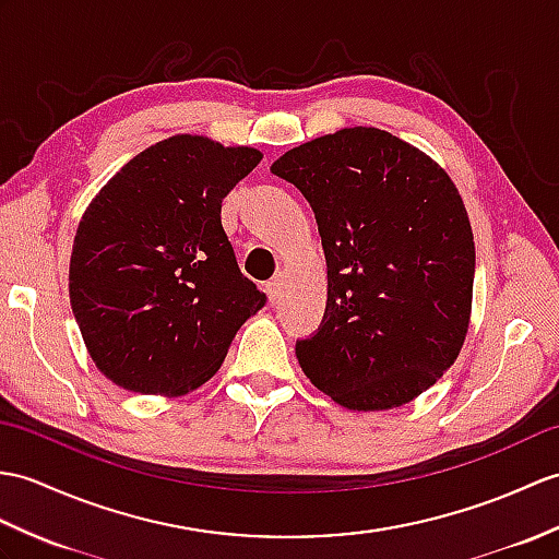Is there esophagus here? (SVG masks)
Here are the masks:
<instances>
[{"label": "esophagus", "instance_id": "obj_1", "mask_svg": "<svg viewBox=\"0 0 559 559\" xmlns=\"http://www.w3.org/2000/svg\"><path fill=\"white\" fill-rule=\"evenodd\" d=\"M281 290H283V278H281V276L266 281L264 293H266V297H269V302H276L278 297H281Z\"/></svg>", "mask_w": 559, "mask_h": 559}]
</instances>
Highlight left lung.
Listing matches in <instances>:
<instances>
[{
	"instance_id": "left-lung-1",
	"label": "left lung",
	"mask_w": 559,
	"mask_h": 559,
	"mask_svg": "<svg viewBox=\"0 0 559 559\" xmlns=\"http://www.w3.org/2000/svg\"><path fill=\"white\" fill-rule=\"evenodd\" d=\"M271 174L305 194L329 266L319 329L297 341L319 391L357 412L421 395L469 329L474 236L450 176L379 128L285 152Z\"/></svg>"
}]
</instances>
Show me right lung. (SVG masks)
Segmentation results:
<instances>
[{
  "label": "right lung",
  "instance_id": "add662e5",
  "mask_svg": "<svg viewBox=\"0 0 559 559\" xmlns=\"http://www.w3.org/2000/svg\"><path fill=\"white\" fill-rule=\"evenodd\" d=\"M262 159L174 135L140 152L78 226L69 295L97 369L142 395L210 381L266 295L240 274L221 202Z\"/></svg>",
  "mask_w": 559,
  "mask_h": 559
}]
</instances>
